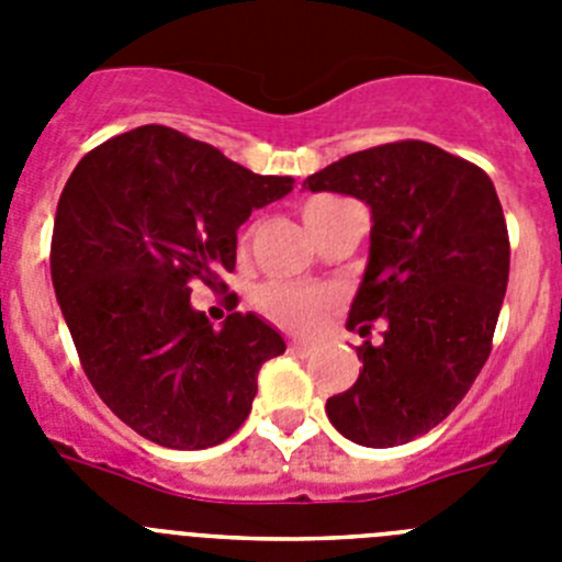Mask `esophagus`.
<instances>
[{
  "label": "esophagus",
  "mask_w": 562,
  "mask_h": 562,
  "mask_svg": "<svg viewBox=\"0 0 562 562\" xmlns=\"http://www.w3.org/2000/svg\"><path fill=\"white\" fill-rule=\"evenodd\" d=\"M290 351H292V355H297V357H310L312 351H315V346H312V342H306V340H292Z\"/></svg>",
  "instance_id": "obj_1"
}]
</instances>
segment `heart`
<instances>
[{
	"label": "heart",
	"instance_id": "1",
	"mask_svg": "<svg viewBox=\"0 0 562 562\" xmlns=\"http://www.w3.org/2000/svg\"><path fill=\"white\" fill-rule=\"evenodd\" d=\"M321 202L329 200L310 202V205L304 207V213L310 211V207L321 205ZM256 304L267 317H272L276 324L286 326V329H312V326H317V321L324 317V312L329 310L331 295L326 290H321V286L270 281V284H265L258 290Z\"/></svg>",
	"mask_w": 562,
	"mask_h": 562
}]
</instances>
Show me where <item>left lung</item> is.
<instances>
[{
    "label": "left lung",
    "mask_w": 562,
    "mask_h": 562,
    "mask_svg": "<svg viewBox=\"0 0 562 562\" xmlns=\"http://www.w3.org/2000/svg\"><path fill=\"white\" fill-rule=\"evenodd\" d=\"M312 193L371 207L369 265L349 329L362 369L326 400L329 422L362 448H394L436 428L484 369L509 281V236L493 180L434 143L366 148L306 177Z\"/></svg>",
    "instance_id": "1"
}]
</instances>
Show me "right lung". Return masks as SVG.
Here are the masks:
<instances>
[{"instance_id":"obj_1","label":"right lung","mask_w":562,"mask_h":562,"mask_svg":"<svg viewBox=\"0 0 562 562\" xmlns=\"http://www.w3.org/2000/svg\"><path fill=\"white\" fill-rule=\"evenodd\" d=\"M292 186L168 126L117 134L69 173L49 247L53 290L92 389L148 441H225L250 414L258 369L284 355L281 331L252 312L213 329L188 284L225 286L238 227Z\"/></svg>"}]
</instances>
